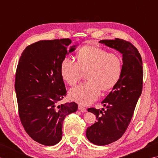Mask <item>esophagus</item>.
Here are the masks:
<instances>
[{
    "label": "esophagus",
    "instance_id": "1",
    "mask_svg": "<svg viewBox=\"0 0 158 158\" xmlns=\"http://www.w3.org/2000/svg\"><path fill=\"white\" fill-rule=\"evenodd\" d=\"M78 109L79 110L81 111V112H86V109L85 107H84L82 105H79L78 106Z\"/></svg>",
    "mask_w": 158,
    "mask_h": 158
}]
</instances>
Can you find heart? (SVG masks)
<instances>
[{
	"label": "heart",
	"instance_id": "1",
	"mask_svg": "<svg viewBox=\"0 0 158 158\" xmlns=\"http://www.w3.org/2000/svg\"><path fill=\"white\" fill-rule=\"evenodd\" d=\"M77 63L66 56L60 65V74L70 86H73L86 73L88 81L70 90L72 100L83 105L91 104L99 96L101 90L107 91L118 82L122 72L123 59L119 54L108 52L101 48L86 46L77 53Z\"/></svg>",
	"mask_w": 158,
	"mask_h": 158
}]
</instances>
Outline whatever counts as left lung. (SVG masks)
Here are the masks:
<instances>
[{"label":"left lung","instance_id":"left-lung-1","mask_svg":"<svg viewBox=\"0 0 158 158\" xmlns=\"http://www.w3.org/2000/svg\"><path fill=\"white\" fill-rule=\"evenodd\" d=\"M99 43L123 54V67L118 82L102 102L106 109L88 108L98 121L87 128L88 140L96 145L117 140L126 131L143 89V68L140 54L132 44L121 39L101 40Z\"/></svg>","mask_w":158,"mask_h":158}]
</instances>
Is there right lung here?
Wrapping results in <instances>:
<instances>
[{"mask_svg":"<svg viewBox=\"0 0 158 158\" xmlns=\"http://www.w3.org/2000/svg\"><path fill=\"white\" fill-rule=\"evenodd\" d=\"M71 43L67 38L32 44L23 51L16 69L15 89L22 125L32 139L46 146L59 142L63 120L78 110L73 102L59 104L67 95L60 65Z\"/></svg>","mask_w":158,"mask_h":158,"instance_id":"obj_1","label":"right lung"}]
</instances>
